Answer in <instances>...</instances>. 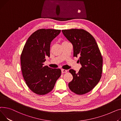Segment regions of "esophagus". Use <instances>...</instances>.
Returning <instances> with one entry per match:
<instances>
[{"label":"esophagus","mask_w":121,"mask_h":121,"mask_svg":"<svg viewBox=\"0 0 121 121\" xmlns=\"http://www.w3.org/2000/svg\"><path fill=\"white\" fill-rule=\"evenodd\" d=\"M61 72L62 73H67V70H65V69H61Z\"/></svg>","instance_id":"esophagus-1"}]
</instances>
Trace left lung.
Masks as SVG:
<instances>
[{"mask_svg":"<svg viewBox=\"0 0 121 121\" xmlns=\"http://www.w3.org/2000/svg\"><path fill=\"white\" fill-rule=\"evenodd\" d=\"M65 38L73 47L74 56L78 57L82 65L78 73L69 70L73 76L68 83L70 89L78 95L86 94L100 81L103 71V58L94 37L83 29L62 30Z\"/></svg>","mask_w":121,"mask_h":121,"instance_id":"left-lung-1","label":"left lung"}]
</instances>
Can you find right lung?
Instances as JSON below:
<instances>
[{"mask_svg": "<svg viewBox=\"0 0 121 121\" xmlns=\"http://www.w3.org/2000/svg\"><path fill=\"white\" fill-rule=\"evenodd\" d=\"M60 30L41 29L28 39L20 56L21 71L27 86L35 93L45 95L51 92L61 75L60 69L44 66L50 56L51 41Z\"/></svg>", "mask_w": 121, "mask_h": 121, "instance_id": "obj_1", "label": "right lung"}]
</instances>
